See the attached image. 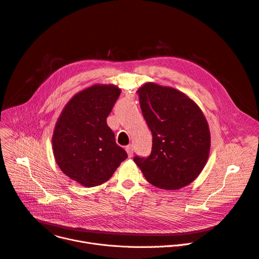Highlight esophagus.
Returning <instances> with one entry per match:
<instances>
[{
    "instance_id": "34e87169",
    "label": "esophagus",
    "mask_w": 259,
    "mask_h": 259,
    "mask_svg": "<svg viewBox=\"0 0 259 259\" xmlns=\"http://www.w3.org/2000/svg\"><path fill=\"white\" fill-rule=\"evenodd\" d=\"M126 151H127V153H128V156H129V157H132L133 151H134L133 146H132V145H128V146L126 147Z\"/></svg>"
}]
</instances>
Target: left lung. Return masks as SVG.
Returning <instances> with one entry per match:
<instances>
[{
	"label": "left lung",
	"mask_w": 259,
	"mask_h": 259,
	"mask_svg": "<svg viewBox=\"0 0 259 259\" xmlns=\"http://www.w3.org/2000/svg\"><path fill=\"white\" fill-rule=\"evenodd\" d=\"M152 132V152L135 156L146 179L162 189H178L193 182L207 161L210 133L207 120L183 93L147 83L136 92Z\"/></svg>",
	"instance_id": "8db88e82"
}]
</instances>
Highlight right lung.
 Masks as SVG:
<instances>
[{
    "instance_id": "add662e5",
    "label": "right lung",
    "mask_w": 259,
    "mask_h": 259,
    "mask_svg": "<svg viewBox=\"0 0 259 259\" xmlns=\"http://www.w3.org/2000/svg\"><path fill=\"white\" fill-rule=\"evenodd\" d=\"M119 94L116 86L94 85L74 96L57 120L52 139L56 162L84 186L106 182L128 157L106 123Z\"/></svg>"
}]
</instances>
